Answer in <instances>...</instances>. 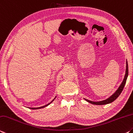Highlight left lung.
<instances>
[{
  "label": "left lung",
  "mask_w": 133,
  "mask_h": 133,
  "mask_svg": "<svg viewBox=\"0 0 133 133\" xmlns=\"http://www.w3.org/2000/svg\"><path fill=\"white\" fill-rule=\"evenodd\" d=\"M128 75V62H127V61H126V71H125V74L124 76V78L123 81L122 82V83L120 85V86L118 87V88L117 89V90L116 91V92H115L114 94H113L110 97L108 98H107V99H105V100H103V101H101L94 102V101H90V100L87 99H85L87 102H88V103L92 104H95V105H105V104L111 103L112 102L115 101V100H116L117 98L119 97V95H120V94L121 93L122 91H123L124 87L125 84L126 83V81H127Z\"/></svg>",
  "instance_id": "8db88e82"
}]
</instances>
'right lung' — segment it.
<instances>
[{
    "mask_svg": "<svg viewBox=\"0 0 133 133\" xmlns=\"http://www.w3.org/2000/svg\"><path fill=\"white\" fill-rule=\"evenodd\" d=\"M56 98V97H55ZM55 98H54L53 100H52V101L51 102V103H49V104H47V105H44V106H42V107H38V108H30V109H32V110H37V109H40V108H43V107H46V106H48V105H49V104H51V103H52V101H54V99H55Z\"/></svg>",
    "mask_w": 133,
    "mask_h": 133,
    "instance_id": "1",
    "label": "right lung"
}]
</instances>
